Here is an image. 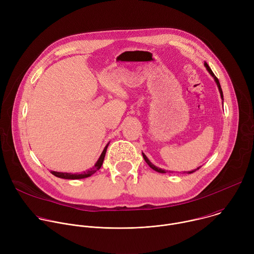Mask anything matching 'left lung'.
Instances as JSON below:
<instances>
[{"mask_svg":"<svg viewBox=\"0 0 254 254\" xmlns=\"http://www.w3.org/2000/svg\"><path fill=\"white\" fill-rule=\"evenodd\" d=\"M205 66H206V68H207V70L209 71V73L214 77V79H215V81H216V83H217V86H218V88H219V91H220V95H221V97L223 98V92H222V89H221V86H220V83H219V80H218V78H217L216 76H215V74L213 73V71L211 70V68L208 66V64L207 63H205ZM142 157H143V159H144V161H146V163L153 169V170H155V171H157V172H159V173H162V174H164V173H166V171L165 170H162V169H160V168H157L156 166H154L149 160H148V158L146 157V155L144 154H142ZM201 167H199V168H197L196 170H193V171H190V172H187L188 174H192V173H194L195 171H197V170H199ZM186 173V172H185Z\"/></svg>","mask_w":254,"mask_h":254,"instance_id":"1","label":"left lung"}]
</instances>
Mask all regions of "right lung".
<instances>
[{
	"label": "right lung",
	"instance_id": "obj_1",
	"mask_svg": "<svg viewBox=\"0 0 254 254\" xmlns=\"http://www.w3.org/2000/svg\"><path fill=\"white\" fill-rule=\"evenodd\" d=\"M108 144H106V147L104 148L102 154L100 155L98 161L96 162V164L94 165V167H92L91 169L87 170L86 172H83L81 174H69V173H60V172H54V171H50L51 174H53L54 176L58 177V178H62V179H69V180H76V179H83V178H87L90 177L91 175H93L96 171H98L103 163L104 157H105V153H106V149H107Z\"/></svg>",
	"mask_w": 254,
	"mask_h": 254
}]
</instances>
